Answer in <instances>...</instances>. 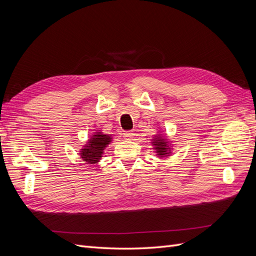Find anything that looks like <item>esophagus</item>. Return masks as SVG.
Returning <instances> with one entry per match:
<instances>
[{
  "instance_id": "1",
  "label": "esophagus",
  "mask_w": 256,
  "mask_h": 256,
  "mask_svg": "<svg viewBox=\"0 0 256 256\" xmlns=\"http://www.w3.org/2000/svg\"><path fill=\"white\" fill-rule=\"evenodd\" d=\"M134 136V131H125V132H124V138H125L126 140H132Z\"/></svg>"
}]
</instances>
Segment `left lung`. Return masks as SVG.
<instances>
[{
  "label": "left lung",
  "mask_w": 256,
  "mask_h": 256,
  "mask_svg": "<svg viewBox=\"0 0 256 256\" xmlns=\"http://www.w3.org/2000/svg\"><path fill=\"white\" fill-rule=\"evenodd\" d=\"M170 142L171 141H168L166 136H164L160 134H154L152 138V147L159 158L168 157L172 154V145Z\"/></svg>",
  "instance_id": "1"
}]
</instances>
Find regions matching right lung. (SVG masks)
I'll list each match as a JSON object with an SVG mask.
<instances>
[{"instance_id":"add662e5","label":"right lung","mask_w":256,"mask_h":256,"mask_svg":"<svg viewBox=\"0 0 256 256\" xmlns=\"http://www.w3.org/2000/svg\"><path fill=\"white\" fill-rule=\"evenodd\" d=\"M112 142V136L106 134L98 130L90 136L86 144L80 150V157L90 164H96L102 160L104 148Z\"/></svg>"}]
</instances>
